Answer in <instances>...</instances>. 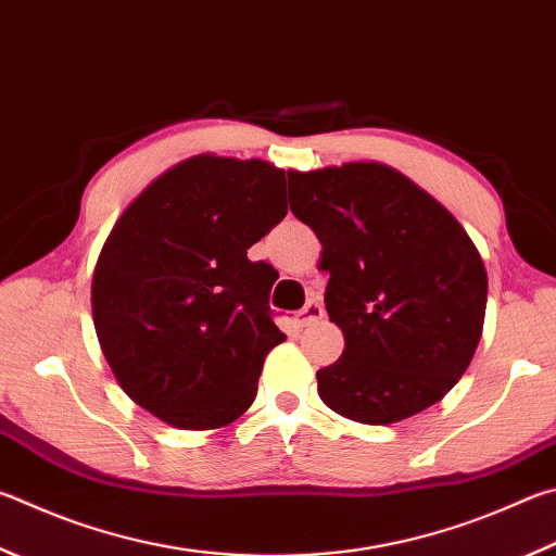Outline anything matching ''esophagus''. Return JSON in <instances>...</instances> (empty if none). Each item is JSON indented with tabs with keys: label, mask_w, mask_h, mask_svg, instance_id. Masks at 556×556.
Here are the masks:
<instances>
[{
	"label": "esophagus",
	"mask_w": 556,
	"mask_h": 556,
	"mask_svg": "<svg viewBox=\"0 0 556 556\" xmlns=\"http://www.w3.org/2000/svg\"><path fill=\"white\" fill-rule=\"evenodd\" d=\"M323 304L318 299H311L308 304L299 311V316H296V320H299V326H308V323H313V320H320L323 318Z\"/></svg>",
	"instance_id": "obj_1"
}]
</instances>
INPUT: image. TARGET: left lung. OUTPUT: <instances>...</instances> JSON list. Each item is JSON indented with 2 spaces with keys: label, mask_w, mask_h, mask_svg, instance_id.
Wrapping results in <instances>:
<instances>
[{
  "label": "left lung",
  "mask_w": 556,
  "mask_h": 556,
  "mask_svg": "<svg viewBox=\"0 0 556 556\" xmlns=\"http://www.w3.org/2000/svg\"><path fill=\"white\" fill-rule=\"evenodd\" d=\"M289 201L320 240L326 311L345 338L316 371L323 403L365 426L438 403L467 371L486 313V267L467 230L381 163L289 169Z\"/></svg>",
  "instance_id": "8db88e82"
}]
</instances>
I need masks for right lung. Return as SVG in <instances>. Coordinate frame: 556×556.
Here are the masks:
<instances>
[{"label":"right lung","instance_id":"right-lung-1","mask_svg":"<svg viewBox=\"0 0 556 556\" xmlns=\"http://www.w3.org/2000/svg\"><path fill=\"white\" fill-rule=\"evenodd\" d=\"M287 216V175L265 160L201 153L124 208L92 275L94 330L140 408L216 430L252 406L269 350L277 271L248 250Z\"/></svg>","mask_w":556,"mask_h":556}]
</instances>
